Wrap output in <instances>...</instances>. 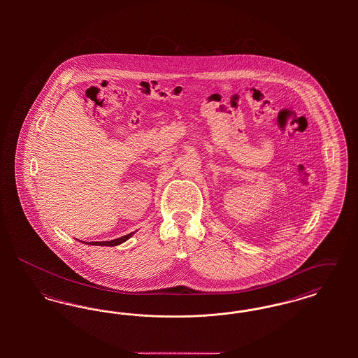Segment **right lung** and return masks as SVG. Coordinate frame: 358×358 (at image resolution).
Instances as JSON below:
<instances>
[{"label":"right lung","instance_id":"right-lung-1","mask_svg":"<svg viewBox=\"0 0 358 358\" xmlns=\"http://www.w3.org/2000/svg\"><path fill=\"white\" fill-rule=\"evenodd\" d=\"M131 235H133V232L129 234V235H126V236L115 238V240H110V241H92V243H88V244H91V245H108V247H113V245H118L120 243L126 241Z\"/></svg>","mask_w":358,"mask_h":358}]
</instances>
